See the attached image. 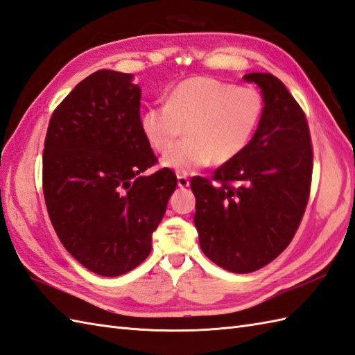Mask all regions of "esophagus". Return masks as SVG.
Returning <instances> with one entry per match:
<instances>
[{"label": "esophagus", "mask_w": 355, "mask_h": 355, "mask_svg": "<svg viewBox=\"0 0 355 355\" xmlns=\"http://www.w3.org/2000/svg\"><path fill=\"white\" fill-rule=\"evenodd\" d=\"M177 184H178V187H181V189L187 187V186H189V178H187L186 175H177Z\"/></svg>", "instance_id": "1"}]
</instances>
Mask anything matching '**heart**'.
<instances>
[{
	"label": "heart",
	"instance_id": "b5f03b06",
	"mask_svg": "<svg viewBox=\"0 0 355 355\" xmlns=\"http://www.w3.org/2000/svg\"><path fill=\"white\" fill-rule=\"evenodd\" d=\"M263 110L265 101L257 89L192 77L171 90L166 104L148 107L140 125L160 154L168 153L187 133L185 142L170 150L162 163L187 175L210 162L225 164L241 155L259 127Z\"/></svg>",
	"mask_w": 355,
	"mask_h": 355
}]
</instances>
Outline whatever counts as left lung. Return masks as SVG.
Wrapping results in <instances>:
<instances>
[{"mask_svg":"<svg viewBox=\"0 0 355 355\" xmlns=\"http://www.w3.org/2000/svg\"><path fill=\"white\" fill-rule=\"evenodd\" d=\"M243 78L261 89L265 101L257 131L211 180L191 181L201 250L234 274L266 266L289 246L307 207L313 172L306 114L283 81L261 72Z\"/></svg>","mask_w":355,"mask_h":355,"instance_id":"8db88e82","label":"left lung"}]
</instances>
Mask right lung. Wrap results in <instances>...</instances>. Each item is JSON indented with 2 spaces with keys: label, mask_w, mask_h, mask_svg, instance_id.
<instances>
[{
  "label": "right lung",
  "mask_w": 355,
  "mask_h": 355,
  "mask_svg": "<svg viewBox=\"0 0 355 355\" xmlns=\"http://www.w3.org/2000/svg\"><path fill=\"white\" fill-rule=\"evenodd\" d=\"M131 73H90L57 105L45 137L44 196L49 219L73 259L119 277L151 252L177 177L157 163L140 125V87Z\"/></svg>",
  "instance_id": "obj_1"
}]
</instances>
